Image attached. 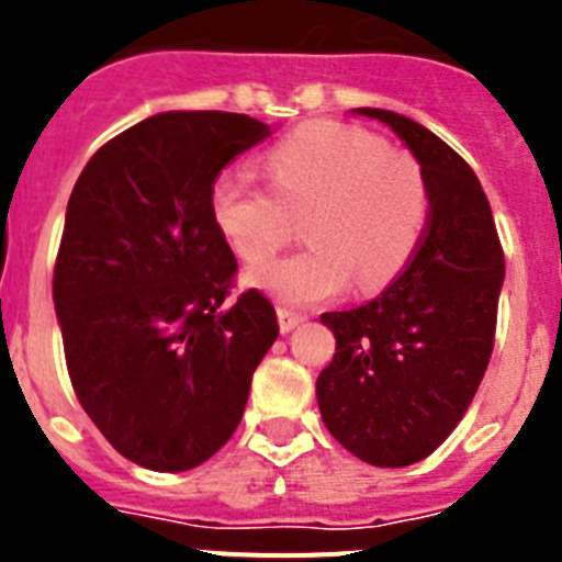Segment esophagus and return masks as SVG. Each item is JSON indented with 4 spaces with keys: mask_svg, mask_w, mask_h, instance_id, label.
Instances as JSON below:
<instances>
[{
    "mask_svg": "<svg viewBox=\"0 0 562 562\" xmlns=\"http://www.w3.org/2000/svg\"><path fill=\"white\" fill-rule=\"evenodd\" d=\"M306 321V315H301V312H290V310H278V326H281V331L284 335H290L295 326H301Z\"/></svg>",
    "mask_w": 562,
    "mask_h": 562,
    "instance_id": "obj_1",
    "label": "esophagus"
}]
</instances>
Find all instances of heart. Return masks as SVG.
<instances>
[{
  "instance_id": "heart-1",
  "label": "heart",
  "mask_w": 562,
  "mask_h": 562,
  "mask_svg": "<svg viewBox=\"0 0 562 562\" xmlns=\"http://www.w3.org/2000/svg\"><path fill=\"white\" fill-rule=\"evenodd\" d=\"M276 188L225 171L211 182L207 213L227 247L247 265H261L286 238V211H310L304 238L312 250L247 272V284L286 306L321 304L351 286L391 284L428 225V186L405 154L346 123L315 121L267 151Z\"/></svg>"
}]
</instances>
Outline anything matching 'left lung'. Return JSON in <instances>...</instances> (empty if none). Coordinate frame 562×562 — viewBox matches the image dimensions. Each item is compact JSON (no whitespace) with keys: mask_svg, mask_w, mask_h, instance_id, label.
Instances as JSON below:
<instances>
[{"mask_svg":"<svg viewBox=\"0 0 562 562\" xmlns=\"http://www.w3.org/2000/svg\"><path fill=\"white\" fill-rule=\"evenodd\" d=\"M385 123L428 186V227L405 272L369 304L324 312L337 351L317 376L329 434L374 467L434 453L470 408L493 355L504 252L473 168L434 132L389 109Z\"/></svg>","mask_w":562,"mask_h":562,"instance_id":"obj_1","label":"left lung"}]
</instances>
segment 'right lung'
<instances>
[{
    "label": "right lung",
    "mask_w": 562,
    "mask_h": 562,
    "mask_svg": "<svg viewBox=\"0 0 562 562\" xmlns=\"http://www.w3.org/2000/svg\"><path fill=\"white\" fill-rule=\"evenodd\" d=\"M270 134L247 114H154L98 148L67 202L53 304L69 380L109 445L154 473L231 439L278 337L261 292L225 306L236 256L207 213L222 168Z\"/></svg>",
    "instance_id": "1"
}]
</instances>
